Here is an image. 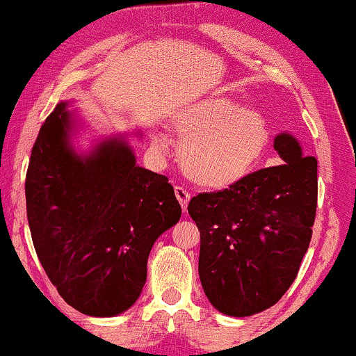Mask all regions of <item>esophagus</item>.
Masks as SVG:
<instances>
[{"label": "esophagus", "instance_id": "34e87169", "mask_svg": "<svg viewBox=\"0 0 356 356\" xmlns=\"http://www.w3.org/2000/svg\"><path fill=\"white\" fill-rule=\"evenodd\" d=\"M174 191H175V197H177L179 204H181L182 211L186 212V211H187V205H189V200H191L189 191H186V189H184V187H181V186L175 187Z\"/></svg>", "mask_w": 356, "mask_h": 356}]
</instances>
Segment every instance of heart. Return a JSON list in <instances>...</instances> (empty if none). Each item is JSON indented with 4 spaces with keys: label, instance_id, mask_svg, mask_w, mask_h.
Returning a JSON list of instances; mask_svg holds the SVG:
<instances>
[{
    "label": "heart",
    "instance_id": "1",
    "mask_svg": "<svg viewBox=\"0 0 356 356\" xmlns=\"http://www.w3.org/2000/svg\"><path fill=\"white\" fill-rule=\"evenodd\" d=\"M181 140L184 174L205 189H227L255 169L270 143L264 115L224 96L191 102L172 119ZM152 144L167 151L169 137L152 132Z\"/></svg>",
    "mask_w": 356,
    "mask_h": 356
}]
</instances>
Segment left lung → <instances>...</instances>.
<instances>
[{
	"label": "left lung",
	"instance_id": "1",
	"mask_svg": "<svg viewBox=\"0 0 356 356\" xmlns=\"http://www.w3.org/2000/svg\"><path fill=\"white\" fill-rule=\"evenodd\" d=\"M273 147L284 164L248 174L219 192L191 199L200 230L199 277L220 314L267 310L293 284L312 238L316 212V159L280 132Z\"/></svg>",
	"mask_w": 356,
	"mask_h": 356
}]
</instances>
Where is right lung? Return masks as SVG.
Segmentation results:
<instances>
[{
	"mask_svg": "<svg viewBox=\"0 0 356 356\" xmlns=\"http://www.w3.org/2000/svg\"><path fill=\"white\" fill-rule=\"evenodd\" d=\"M67 106H56L33 145L29 230L64 302L84 315L115 316L139 298L154 242L177 224L182 211L169 179L137 165L124 136L76 152V118Z\"/></svg>",
	"mask_w": 356,
	"mask_h": 356,
	"instance_id": "right-lung-1",
	"label": "right lung"
}]
</instances>
